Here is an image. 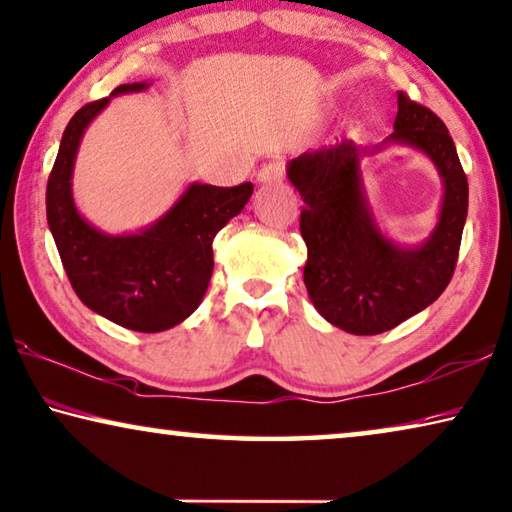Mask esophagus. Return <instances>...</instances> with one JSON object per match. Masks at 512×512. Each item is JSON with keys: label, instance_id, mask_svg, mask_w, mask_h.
<instances>
[{"label": "esophagus", "instance_id": "esophagus-1", "mask_svg": "<svg viewBox=\"0 0 512 512\" xmlns=\"http://www.w3.org/2000/svg\"><path fill=\"white\" fill-rule=\"evenodd\" d=\"M282 177H285V161H280V159L269 161V164H264L262 168L257 170V182L259 184L282 182Z\"/></svg>", "mask_w": 512, "mask_h": 512}]
</instances>
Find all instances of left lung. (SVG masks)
Returning a JSON list of instances; mask_svg holds the SVG:
<instances>
[{
  "mask_svg": "<svg viewBox=\"0 0 512 512\" xmlns=\"http://www.w3.org/2000/svg\"><path fill=\"white\" fill-rule=\"evenodd\" d=\"M396 100L394 132L376 148L346 139L287 164L289 182L305 202L307 294L323 319L351 335H380L435 303L451 282L467 221V177L449 129L405 93ZM387 144L426 153L445 186L434 232L417 247H401L379 230L363 191L359 159Z\"/></svg>",
  "mask_w": 512,
  "mask_h": 512,
  "instance_id": "left-lung-1",
  "label": "left lung"
}]
</instances>
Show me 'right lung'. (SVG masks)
Wrapping results in <instances>:
<instances>
[{"mask_svg":"<svg viewBox=\"0 0 512 512\" xmlns=\"http://www.w3.org/2000/svg\"><path fill=\"white\" fill-rule=\"evenodd\" d=\"M145 88L150 81L118 86L70 118L45 202L47 225L81 303L127 330L161 332L198 310L214 271V237L241 214L253 196V184L223 189L191 182L164 216L136 232L109 234L88 223L72 196L79 143L111 97Z\"/></svg>","mask_w":512,"mask_h":512,"instance_id":"right-lung-1","label":"right lung"}]
</instances>
